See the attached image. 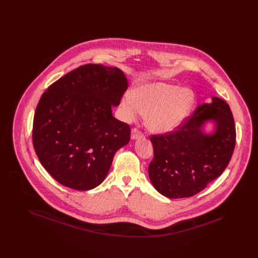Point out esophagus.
<instances>
[{"label": "esophagus", "mask_w": 258, "mask_h": 258, "mask_svg": "<svg viewBox=\"0 0 258 258\" xmlns=\"http://www.w3.org/2000/svg\"><path fill=\"white\" fill-rule=\"evenodd\" d=\"M141 137H143L142 132H140L138 128L132 130V138L133 139H137V138H141Z\"/></svg>", "instance_id": "esophagus-1"}]
</instances>
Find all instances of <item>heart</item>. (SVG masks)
Listing matches in <instances>:
<instances>
[{"mask_svg": "<svg viewBox=\"0 0 258 258\" xmlns=\"http://www.w3.org/2000/svg\"><path fill=\"white\" fill-rule=\"evenodd\" d=\"M195 102V95L187 89L163 82L137 87L123 95L121 107L123 118L134 121L142 113L147 115L148 128L157 134L171 132L184 122Z\"/></svg>", "mask_w": 258, "mask_h": 258, "instance_id": "1", "label": "heart"}]
</instances>
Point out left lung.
<instances>
[{"mask_svg":"<svg viewBox=\"0 0 258 258\" xmlns=\"http://www.w3.org/2000/svg\"><path fill=\"white\" fill-rule=\"evenodd\" d=\"M214 120L216 131L205 135L202 127ZM154 159L149 177L155 188L168 198L189 197L203 190L228 165L236 143V128L229 105L213 97L199 105L176 131L151 135Z\"/></svg>","mask_w":258,"mask_h":258,"instance_id":"8db88e82","label":"left lung"}]
</instances>
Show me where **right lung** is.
<instances>
[{
	"mask_svg": "<svg viewBox=\"0 0 258 258\" xmlns=\"http://www.w3.org/2000/svg\"><path fill=\"white\" fill-rule=\"evenodd\" d=\"M126 89L118 68L87 63L42 94L34 116L33 145L57 182L78 190L103 182L115 153L131 139L130 125L112 115Z\"/></svg>",
	"mask_w": 258,
	"mask_h": 258,
	"instance_id": "add662e5",
	"label": "right lung"
}]
</instances>
